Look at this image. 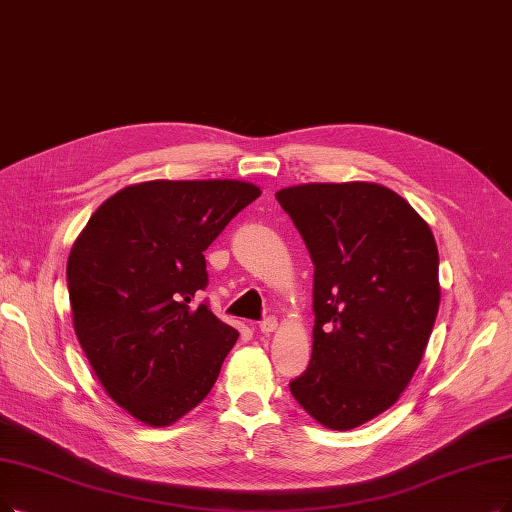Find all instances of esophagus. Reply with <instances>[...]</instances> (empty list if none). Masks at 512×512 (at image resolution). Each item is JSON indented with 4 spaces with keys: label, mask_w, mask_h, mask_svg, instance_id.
I'll return each instance as SVG.
<instances>
[{
    "label": "esophagus",
    "mask_w": 512,
    "mask_h": 512,
    "mask_svg": "<svg viewBox=\"0 0 512 512\" xmlns=\"http://www.w3.org/2000/svg\"><path fill=\"white\" fill-rule=\"evenodd\" d=\"M277 330V317H267V319H262L260 321V332L262 334H271V332H275Z\"/></svg>",
    "instance_id": "34e87169"
}]
</instances>
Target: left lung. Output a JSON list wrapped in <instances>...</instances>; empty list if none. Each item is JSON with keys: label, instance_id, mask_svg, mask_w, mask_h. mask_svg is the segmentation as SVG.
<instances>
[{"label": "left lung", "instance_id": "left-lung-1", "mask_svg": "<svg viewBox=\"0 0 512 512\" xmlns=\"http://www.w3.org/2000/svg\"><path fill=\"white\" fill-rule=\"evenodd\" d=\"M315 264L313 355L290 382L319 424L349 431L391 407L439 311V252L420 214L376 182L275 193Z\"/></svg>", "mask_w": 512, "mask_h": 512}]
</instances>
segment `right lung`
Listing matches in <instances>:
<instances>
[{"mask_svg": "<svg viewBox=\"0 0 512 512\" xmlns=\"http://www.w3.org/2000/svg\"><path fill=\"white\" fill-rule=\"evenodd\" d=\"M260 197L243 180H151L121 189L73 243V327L107 395L168 426L199 405L239 334L206 302L203 252Z\"/></svg>", "mask_w": 512, "mask_h": 512, "instance_id": "right-lung-1", "label": "right lung"}]
</instances>
